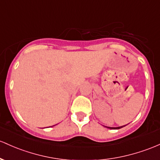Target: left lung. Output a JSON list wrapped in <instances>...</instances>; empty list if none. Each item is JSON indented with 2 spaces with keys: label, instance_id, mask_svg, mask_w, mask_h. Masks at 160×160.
Wrapping results in <instances>:
<instances>
[{
  "label": "left lung",
  "instance_id": "1",
  "mask_svg": "<svg viewBox=\"0 0 160 160\" xmlns=\"http://www.w3.org/2000/svg\"><path fill=\"white\" fill-rule=\"evenodd\" d=\"M124 126H122V127H118V128H110V127H106V128H110V129H120V128H122L124 127Z\"/></svg>",
  "mask_w": 160,
  "mask_h": 160
}]
</instances>
